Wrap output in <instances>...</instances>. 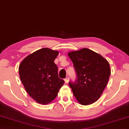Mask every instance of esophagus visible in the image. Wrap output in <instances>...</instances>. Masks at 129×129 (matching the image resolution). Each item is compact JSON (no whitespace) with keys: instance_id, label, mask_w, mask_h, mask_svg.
Wrapping results in <instances>:
<instances>
[{"instance_id":"obj_1","label":"esophagus","mask_w":129,"mask_h":129,"mask_svg":"<svg viewBox=\"0 0 129 129\" xmlns=\"http://www.w3.org/2000/svg\"><path fill=\"white\" fill-rule=\"evenodd\" d=\"M65 80V83H68V82H69V77H67L65 78V79H64Z\"/></svg>"}]
</instances>
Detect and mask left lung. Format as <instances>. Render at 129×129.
<instances>
[{
	"instance_id": "8db88e82",
	"label": "left lung",
	"mask_w": 129,
	"mask_h": 129,
	"mask_svg": "<svg viewBox=\"0 0 129 129\" xmlns=\"http://www.w3.org/2000/svg\"><path fill=\"white\" fill-rule=\"evenodd\" d=\"M77 73L70 82L73 94L80 104L89 105L99 99L111 74L109 62L101 55L87 48L68 53Z\"/></svg>"
}]
</instances>
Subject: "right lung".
Instances as JSON below:
<instances>
[{
    "instance_id": "obj_1",
    "label": "right lung",
    "mask_w": 129,
    "mask_h": 129,
    "mask_svg": "<svg viewBox=\"0 0 129 129\" xmlns=\"http://www.w3.org/2000/svg\"><path fill=\"white\" fill-rule=\"evenodd\" d=\"M58 54L59 51L43 48L29 54L19 64V77L25 89L40 104L52 101L64 84L54 62Z\"/></svg>"
}]
</instances>
